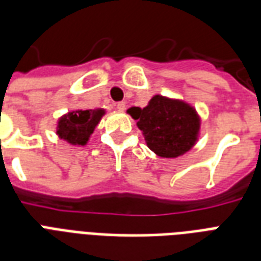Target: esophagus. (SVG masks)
Here are the masks:
<instances>
[{"mask_svg":"<svg viewBox=\"0 0 261 261\" xmlns=\"http://www.w3.org/2000/svg\"><path fill=\"white\" fill-rule=\"evenodd\" d=\"M116 110H118L119 112H123V111L126 110V102H118V104H116Z\"/></svg>","mask_w":261,"mask_h":261,"instance_id":"obj_1","label":"esophagus"}]
</instances>
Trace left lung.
<instances>
[{"label":"left lung","instance_id":"8db88e82","mask_svg":"<svg viewBox=\"0 0 261 261\" xmlns=\"http://www.w3.org/2000/svg\"><path fill=\"white\" fill-rule=\"evenodd\" d=\"M127 112L137 120L147 147L163 159L186 154L198 142L202 120L184 100L154 94L146 107H131Z\"/></svg>","mask_w":261,"mask_h":261}]
</instances>
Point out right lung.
I'll use <instances>...</instances> for the list:
<instances>
[{"mask_svg":"<svg viewBox=\"0 0 261 261\" xmlns=\"http://www.w3.org/2000/svg\"><path fill=\"white\" fill-rule=\"evenodd\" d=\"M104 115V108L70 111L58 119L55 133L71 146H85Z\"/></svg>","mask_w":261,"mask_h":261,"instance_id":"obj_1","label":"right lung"}]
</instances>
